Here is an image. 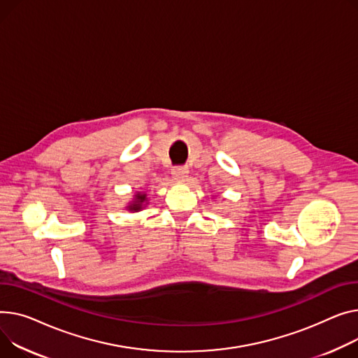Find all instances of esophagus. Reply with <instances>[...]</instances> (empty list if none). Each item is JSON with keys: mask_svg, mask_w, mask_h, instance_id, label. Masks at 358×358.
I'll list each match as a JSON object with an SVG mask.
<instances>
[{"mask_svg": "<svg viewBox=\"0 0 358 358\" xmlns=\"http://www.w3.org/2000/svg\"><path fill=\"white\" fill-rule=\"evenodd\" d=\"M171 174H173V178H174L176 181L182 182V181H185L187 177H188V170L185 169V166H176V169L171 171Z\"/></svg>", "mask_w": 358, "mask_h": 358, "instance_id": "1", "label": "esophagus"}]
</instances>
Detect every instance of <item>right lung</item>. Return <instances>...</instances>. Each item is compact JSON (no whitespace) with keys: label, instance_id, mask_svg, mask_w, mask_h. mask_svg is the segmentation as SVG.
I'll use <instances>...</instances> for the list:
<instances>
[{"label":"right lung","instance_id":"add662e5","mask_svg":"<svg viewBox=\"0 0 358 358\" xmlns=\"http://www.w3.org/2000/svg\"><path fill=\"white\" fill-rule=\"evenodd\" d=\"M144 203H147V194L142 193H136L134 197V201L129 203V206L127 207L129 211H139L144 207Z\"/></svg>","mask_w":358,"mask_h":358}]
</instances>
